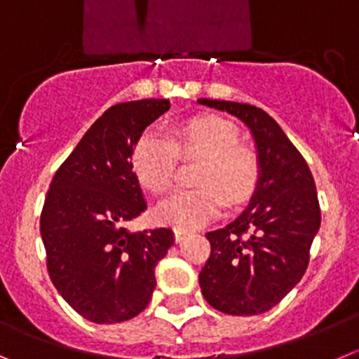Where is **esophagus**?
I'll return each mask as SVG.
<instances>
[{
  "label": "esophagus",
  "mask_w": 359,
  "mask_h": 359,
  "mask_svg": "<svg viewBox=\"0 0 359 359\" xmlns=\"http://www.w3.org/2000/svg\"><path fill=\"white\" fill-rule=\"evenodd\" d=\"M173 234H175L177 243H180V241H184L187 236L191 234V231H187V229H175V231H173Z\"/></svg>",
  "instance_id": "34e87169"
}]
</instances>
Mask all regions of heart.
Returning a JSON list of instances; mask_svg holds the SVG:
<instances>
[{"mask_svg":"<svg viewBox=\"0 0 359 359\" xmlns=\"http://www.w3.org/2000/svg\"><path fill=\"white\" fill-rule=\"evenodd\" d=\"M238 128L227 119L200 116L172 130V140L147 132L132 148L130 166L135 179L151 193H163L175 177L179 156L202 157L193 189H179L161 200L156 218L177 229H195L215 218L225 200L243 203L259 179V161L254 150L238 143Z\"/></svg>","mask_w":359,"mask_h":359,"instance_id":"heart-1","label":"heart"}]
</instances>
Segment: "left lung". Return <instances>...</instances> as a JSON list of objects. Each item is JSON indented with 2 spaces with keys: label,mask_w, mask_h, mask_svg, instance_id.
Segmentation results:
<instances>
[{
  "label": "left lung",
  "mask_w": 359,
  "mask_h": 359,
  "mask_svg": "<svg viewBox=\"0 0 359 359\" xmlns=\"http://www.w3.org/2000/svg\"><path fill=\"white\" fill-rule=\"evenodd\" d=\"M198 103L241 119L259 161L248 208L227 227L205 234L211 256L198 276L200 288L218 311L259 315L279 304L308 268L320 229L315 180L304 157L263 109L225 100Z\"/></svg>",
  "instance_id": "left-lung-1"
}]
</instances>
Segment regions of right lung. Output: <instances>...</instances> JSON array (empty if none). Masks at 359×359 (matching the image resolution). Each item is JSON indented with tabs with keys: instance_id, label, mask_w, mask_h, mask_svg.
Listing matches in <instances>:
<instances>
[{
	"instance_id": "right-lung-1",
	"label": "right lung",
	"mask_w": 359,
	"mask_h": 359,
	"mask_svg": "<svg viewBox=\"0 0 359 359\" xmlns=\"http://www.w3.org/2000/svg\"><path fill=\"white\" fill-rule=\"evenodd\" d=\"M168 109V100L107 109L60 164L44 198L41 236L51 283L95 324L130 320L147 308L156 264L173 245L172 229H128L147 209L132 148Z\"/></svg>"
}]
</instances>
